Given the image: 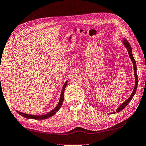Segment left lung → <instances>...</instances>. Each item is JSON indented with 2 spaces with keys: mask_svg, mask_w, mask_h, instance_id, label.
I'll return each instance as SVG.
<instances>
[{
  "mask_svg": "<svg viewBox=\"0 0 146 146\" xmlns=\"http://www.w3.org/2000/svg\"><path fill=\"white\" fill-rule=\"evenodd\" d=\"M123 44H124V45L125 46V47L127 49V50L128 51V54H129V56H130V58L131 60V62L133 63V68H134V75H135V88H134V90L133 91L132 93H131V95H130V97H129L127 100H126L124 103H123L119 107H118L117 109L116 110V112H119L120 111H121L123 109H124L125 107L127 106L128 104L130 103V102L131 100V99L133 98L134 95L135 94V92H136V90L137 88V85H138V76H137V65H136V62H135V60L134 59V58L133 56V54H132V49L131 48V46L129 42H128V40L124 39H123ZM112 113H115V112H113Z\"/></svg>",
  "mask_w": 146,
  "mask_h": 146,
  "instance_id": "left-lung-1",
  "label": "left lung"
}]
</instances>
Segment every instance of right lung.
<instances>
[{
  "mask_svg": "<svg viewBox=\"0 0 146 146\" xmlns=\"http://www.w3.org/2000/svg\"><path fill=\"white\" fill-rule=\"evenodd\" d=\"M67 81H66V82L64 85V86L62 88L61 95H60V98L58 104L55 108L53 109L51 112H49V113L46 114L45 115H41V116H36V115H30V114H24L23 112H19L18 111H17V112L19 114L21 115V116L28 118V119H48V118L50 117L51 116H53L54 114H56V112L57 111H58V110L60 109V107H61L62 106L63 102L64 100V90L66 86H67Z\"/></svg>",
  "mask_w": 146,
  "mask_h": 146,
  "instance_id": "1",
  "label": "right lung"
}]
</instances>
